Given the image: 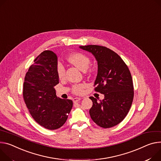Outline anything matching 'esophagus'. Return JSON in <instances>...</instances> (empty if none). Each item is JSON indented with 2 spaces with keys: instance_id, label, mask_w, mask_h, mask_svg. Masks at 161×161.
I'll list each match as a JSON object with an SVG mask.
<instances>
[{
  "instance_id": "1",
  "label": "esophagus",
  "mask_w": 161,
  "mask_h": 161,
  "mask_svg": "<svg viewBox=\"0 0 161 161\" xmlns=\"http://www.w3.org/2000/svg\"><path fill=\"white\" fill-rule=\"evenodd\" d=\"M81 99L80 98V97H75L74 99H73V101L74 102H78L79 101H80Z\"/></svg>"
}]
</instances>
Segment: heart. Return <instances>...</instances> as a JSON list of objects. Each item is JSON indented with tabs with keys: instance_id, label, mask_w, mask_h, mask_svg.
I'll list each match as a JSON object with an SVG mask.
<instances>
[{
	"instance_id": "heart-1",
	"label": "heart",
	"mask_w": 161,
	"mask_h": 161,
	"mask_svg": "<svg viewBox=\"0 0 161 161\" xmlns=\"http://www.w3.org/2000/svg\"><path fill=\"white\" fill-rule=\"evenodd\" d=\"M69 62L77 67L81 71H85L87 68L89 67L91 60L90 58L86 55L81 53H76L70 55L68 59ZM56 73L58 78L62 80L65 77V68L64 65L59 63L56 67ZM84 89L83 85H75L73 87V92L76 94H81Z\"/></svg>"
}]
</instances>
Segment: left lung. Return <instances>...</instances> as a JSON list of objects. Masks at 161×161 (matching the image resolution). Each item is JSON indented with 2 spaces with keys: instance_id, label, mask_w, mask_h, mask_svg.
<instances>
[{
  "instance_id": "1",
  "label": "left lung",
  "mask_w": 161,
  "mask_h": 161,
  "mask_svg": "<svg viewBox=\"0 0 161 161\" xmlns=\"http://www.w3.org/2000/svg\"><path fill=\"white\" fill-rule=\"evenodd\" d=\"M80 48L91 53L97 62V75L94 82L96 92L105 97L97 101L94 97L89 114L98 126L108 128L121 123L126 116L134 99L132 78L121 58L111 49L89 45Z\"/></svg>"
}]
</instances>
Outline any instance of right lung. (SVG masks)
Masks as SVG:
<instances>
[{
  "mask_svg": "<svg viewBox=\"0 0 161 161\" xmlns=\"http://www.w3.org/2000/svg\"><path fill=\"white\" fill-rule=\"evenodd\" d=\"M57 65L56 54L44 51L29 68L24 82L23 97L29 112L35 121L49 130L62 126L73 105L72 100L56 96L54 86L59 83Z\"/></svg>",
  "mask_w": 161,
  "mask_h": 161,
  "instance_id": "obj_1",
  "label": "right lung"
}]
</instances>
